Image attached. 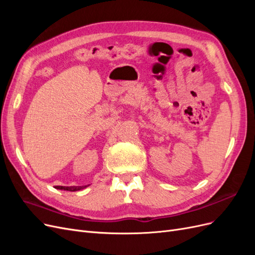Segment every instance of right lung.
<instances>
[{"mask_svg": "<svg viewBox=\"0 0 255 255\" xmlns=\"http://www.w3.org/2000/svg\"><path fill=\"white\" fill-rule=\"evenodd\" d=\"M89 185H85V186H55L56 189H60V190H68V191H78L81 189L86 188Z\"/></svg>", "mask_w": 255, "mask_h": 255, "instance_id": "1", "label": "right lung"}]
</instances>
